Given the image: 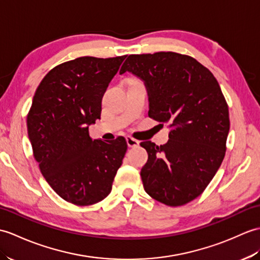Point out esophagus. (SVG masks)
Segmentation results:
<instances>
[{"label":"esophagus","instance_id":"obj_1","mask_svg":"<svg viewBox=\"0 0 260 260\" xmlns=\"http://www.w3.org/2000/svg\"><path fill=\"white\" fill-rule=\"evenodd\" d=\"M126 142H127L128 147H137L138 145H140V142H138L137 140H135V138L131 137V136L126 137Z\"/></svg>","mask_w":260,"mask_h":260}]
</instances>
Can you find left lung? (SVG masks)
Wrapping results in <instances>:
<instances>
[{"label":"left lung","instance_id":"obj_1","mask_svg":"<svg viewBox=\"0 0 260 260\" xmlns=\"http://www.w3.org/2000/svg\"><path fill=\"white\" fill-rule=\"evenodd\" d=\"M145 82L148 116L168 124L170 140L142 142L148 159L145 191L167 206L194 201L213 179L226 153L229 112L218 82L194 57L175 52L132 54L119 71Z\"/></svg>","mask_w":260,"mask_h":260}]
</instances>
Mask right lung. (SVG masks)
Instances as JSON below:
<instances>
[{"label": "right lung", "instance_id": "right-lung-1", "mask_svg": "<svg viewBox=\"0 0 260 260\" xmlns=\"http://www.w3.org/2000/svg\"><path fill=\"white\" fill-rule=\"evenodd\" d=\"M125 57L83 56L55 66L36 88L27 114L42 175L58 196L77 206L107 197L127 150L123 136L93 141L88 133L101 119L103 95Z\"/></svg>", "mask_w": 260, "mask_h": 260}]
</instances>
